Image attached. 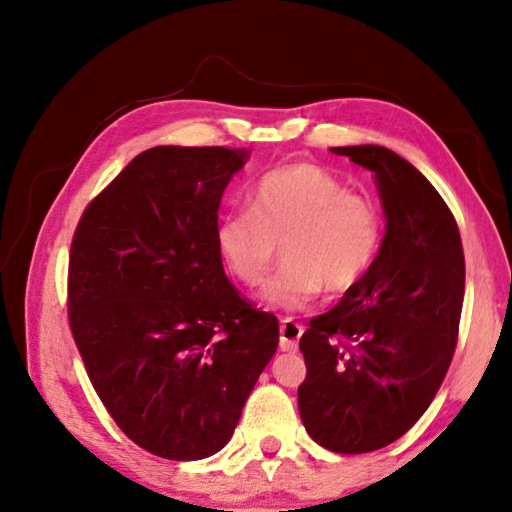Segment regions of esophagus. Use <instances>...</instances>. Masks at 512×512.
<instances>
[{"mask_svg": "<svg viewBox=\"0 0 512 512\" xmlns=\"http://www.w3.org/2000/svg\"><path fill=\"white\" fill-rule=\"evenodd\" d=\"M302 332H305V327L296 323V320L282 318L280 320V348H282V352H296Z\"/></svg>", "mask_w": 512, "mask_h": 512, "instance_id": "34e87169", "label": "esophagus"}]
</instances>
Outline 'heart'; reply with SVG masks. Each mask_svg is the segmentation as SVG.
<instances>
[{"label":"heart","mask_w":512,"mask_h":512,"mask_svg":"<svg viewBox=\"0 0 512 512\" xmlns=\"http://www.w3.org/2000/svg\"><path fill=\"white\" fill-rule=\"evenodd\" d=\"M381 237L379 207L309 162L262 173L246 189V210L221 214L214 230L221 262L248 287L280 244L284 262L266 277L262 298L289 311L311 307L323 289L350 291L370 271Z\"/></svg>","instance_id":"b5f03b06"}]
</instances>
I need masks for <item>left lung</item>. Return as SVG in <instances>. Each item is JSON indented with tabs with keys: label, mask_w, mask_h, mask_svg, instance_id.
<instances>
[{
	"label": "left lung",
	"mask_w": 512,
	"mask_h": 512,
	"mask_svg": "<svg viewBox=\"0 0 512 512\" xmlns=\"http://www.w3.org/2000/svg\"><path fill=\"white\" fill-rule=\"evenodd\" d=\"M375 171L386 237L370 271L300 339L298 388L309 436L336 454L375 452L429 409L452 363L465 257L452 210L422 173L386 146H334Z\"/></svg>",
	"instance_id": "8db88e82"
}]
</instances>
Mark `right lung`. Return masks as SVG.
<instances>
[{"label":"right lung","instance_id":"right-lung-1","mask_svg":"<svg viewBox=\"0 0 512 512\" xmlns=\"http://www.w3.org/2000/svg\"><path fill=\"white\" fill-rule=\"evenodd\" d=\"M228 146H155L92 198L72 237L67 316L117 427L169 461L225 447L280 323L223 273L214 230Z\"/></svg>","mask_w":512,"mask_h":512}]
</instances>
